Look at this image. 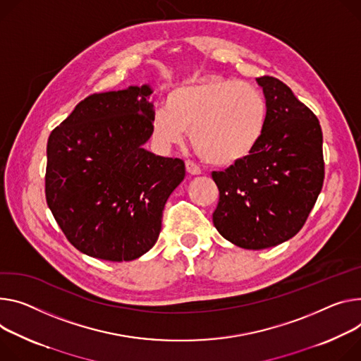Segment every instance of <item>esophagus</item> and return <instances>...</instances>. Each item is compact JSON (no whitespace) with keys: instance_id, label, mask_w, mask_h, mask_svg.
I'll use <instances>...</instances> for the list:
<instances>
[{"instance_id":"obj_1","label":"esophagus","mask_w":361,"mask_h":361,"mask_svg":"<svg viewBox=\"0 0 361 361\" xmlns=\"http://www.w3.org/2000/svg\"><path fill=\"white\" fill-rule=\"evenodd\" d=\"M185 171L188 176H199L200 174V169L192 164L191 161H185Z\"/></svg>"}]
</instances>
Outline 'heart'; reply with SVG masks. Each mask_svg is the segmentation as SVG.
Returning <instances> with one entry per match:
<instances>
[{"mask_svg":"<svg viewBox=\"0 0 361 361\" xmlns=\"http://www.w3.org/2000/svg\"><path fill=\"white\" fill-rule=\"evenodd\" d=\"M267 108L250 85L206 76L174 87L166 108L155 111L151 129L161 147L190 141L214 167H232L245 161L264 133Z\"/></svg>","mask_w":361,"mask_h":361,"instance_id":"1","label":"heart"}]
</instances>
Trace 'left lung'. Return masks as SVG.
Instances as JSON below:
<instances>
[{
    "instance_id": "1",
    "label": "left lung",
    "mask_w": 361,
    "mask_h": 361,
    "mask_svg": "<svg viewBox=\"0 0 361 361\" xmlns=\"http://www.w3.org/2000/svg\"><path fill=\"white\" fill-rule=\"evenodd\" d=\"M267 99L264 133L236 166L213 171L220 191L217 232L243 249H267L297 235L324 181L322 130L317 116L272 76L256 79Z\"/></svg>"
}]
</instances>
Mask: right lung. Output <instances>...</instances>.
<instances>
[{
  "mask_svg": "<svg viewBox=\"0 0 361 361\" xmlns=\"http://www.w3.org/2000/svg\"><path fill=\"white\" fill-rule=\"evenodd\" d=\"M152 92L142 85L90 94L49 137L46 200L68 240L87 256L126 262L147 253L184 180V161L144 148Z\"/></svg>",
  "mask_w": 361,
  "mask_h": 361,
  "instance_id": "obj_1",
  "label": "right lung"
}]
</instances>
